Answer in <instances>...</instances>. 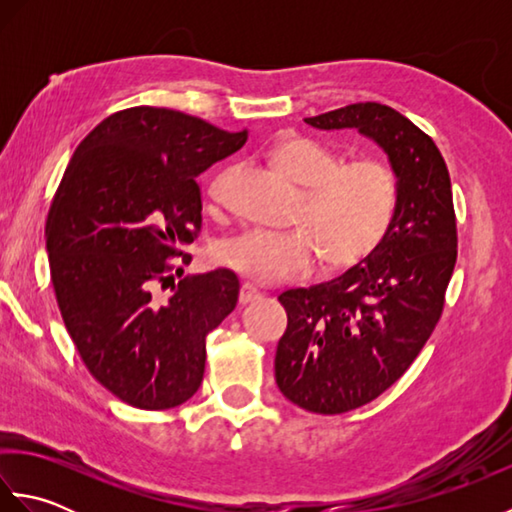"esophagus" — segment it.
I'll return each instance as SVG.
<instances>
[{
    "instance_id": "34e87169",
    "label": "esophagus",
    "mask_w": 512,
    "mask_h": 512,
    "mask_svg": "<svg viewBox=\"0 0 512 512\" xmlns=\"http://www.w3.org/2000/svg\"><path fill=\"white\" fill-rule=\"evenodd\" d=\"M259 297H262V292H259L253 284H242V288H239V303H242V306L257 301Z\"/></svg>"
}]
</instances>
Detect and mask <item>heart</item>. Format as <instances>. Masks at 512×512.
<instances>
[{
  "label": "heart",
  "mask_w": 512,
  "mask_h": 512,
  "mask_svg": "<svg viewBox=\"0 0 512 512\" xmlns=\"http://www.w3.org/2000/svg\"><path fill=\"white\" fill-rule=\"evenodd\" d=\"M273 167L303 187L286 233L246 231L226 239L217 259L255 284L275 286L310 275L325 259L332 270L363 262L383 244L398 211V178L376 158H341L308 136L281 138L268 154ZM226 176L211 184V198L222 200Z\"/></svg>",
  "instance_id": "1"
}]
</instances>
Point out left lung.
Instances as JSON below:
<instances>
[{
  "label": "left lung",
  "mask_w": 512,
  "mask_h": 512,
  "mask_svg": "<svg viewBox=\"0 0 512 512\" xmlns=\"http://www.w3.org/2000/svg\"><path fill=\"white\" fill-rule=\"evenodd\" d=\"M358 129L383 147L398 178V211L372 255L341 277L279 295L288 328L275 378L290 402L323 416L367 405L407 372L436 330L458 259L447 162L431 136L380 103L306 118Z\"/></svg>",
  "instance_id": "8db88e82"
}]
</instances>
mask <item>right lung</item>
Wrapping results in <instances>:
<instances>
[{
  "label": "right lung",
  "instance_id": "right-lung-1",
  "mask_svg": "<svg viewBox=\"0 0 512 512\" xmlns=\"http://www.w3.org/2000/svg\"><path fill=\"white\" fill-rule=\"evenodd\" d=\"M246 138L129 107L81 140L54 193L46 248L63 323L90 374L127 405L171 409L202 385L206 334L235 310L239 279L217 268L176 286L171 257L202 228L195 178Z\"/></svg>",
  "mask_w": 512,
  "mask_h": 512
}]
</instances>
